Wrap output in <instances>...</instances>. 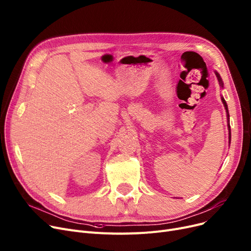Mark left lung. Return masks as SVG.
Segmentation results:
<instances>
[{"label": "left lung", "mask_w": 251, "mask_h": 251, "mask_svg": "<svg viewBox=\"0 0 251 251\" xmlns=\"http://www.w3.org/2000/svg\"><path fill=\"white\" fill-rule=\"evenodd\" d=\"M216 73V75H217V78H218V80H219V83H220V86L221 87H223V81H222V78H221V76H220V74L216 71L215 72ZM222 101H223V103H224V107H225V109H226V112H227V118H228V121H229V111H228V105H227V102H226V100H224V98L222 97ZM228 127H229V138H231V132H230V124H228Z\"/></svg>", "instance_id": "8db88e82"}]
</instances>
